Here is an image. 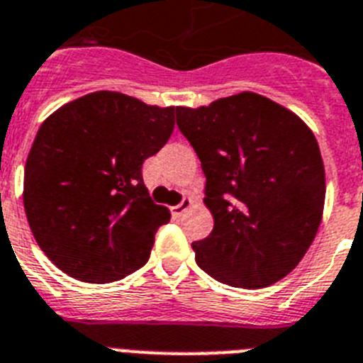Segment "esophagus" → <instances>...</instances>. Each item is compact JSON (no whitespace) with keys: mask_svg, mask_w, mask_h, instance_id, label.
Instances as JSON below:
<instances>
[{"mask_svg":"<svg viewBox=\"0 0 363 363\" xmlns=\"http://www.w3.org/2000/svg\"><path fill=\"white\" fill-rule=\"evenodd\" d=\"M189 207H193V200H191V198H184L178 206L170 207V211H172V215L174 216H182L185 211H187Z\"/></svg>","mask_w":363,"mask_h":363,"instance_id":"1","label":"esophagus"}]
</instances>
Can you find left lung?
Listing matches in <instances>:
<instances>
[{"mask_svg": "<svg viewBox=\"0 0 363 363\" xmlns=\"http://www.w3.org/2000/svg\"><path fill=\"white\" fill-rule=\"evenodd\" d=\"M176 125L206 174L215 228L193 242L196 264L220 283L264 288L299 264L321 224L325 169L296 113L242 91L209 106L176 108Z\"/></svg>", "mask_w": 363, "mask_h": 363, "instance_id": "8db88e82", "label": "left lung"}]
</instances>
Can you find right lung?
Here are the masks:
<instances>
[{
	"instance_id": "add662e5",
	"label": "right lung",
	"mask_w": 363,
	"mask_h": 363,
	"mask_svg": "<svg viewBox=\"0 0 363 363\" xmlns=\"http://www.w3.org/2000/svg\"><path fill=\"white\" fill-rule=\"evenodd\" d=\"M172 130L174 106L117 91L89 93L43 121L26 163L23 206L52 264L97 284L147 264L170 213L152 202L141 167Z\"/></svg>"
}]
</instances>
